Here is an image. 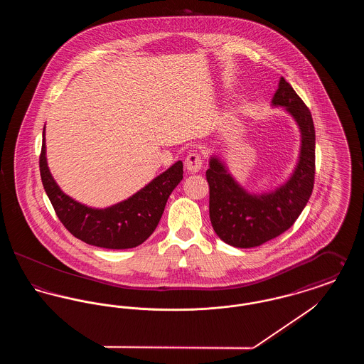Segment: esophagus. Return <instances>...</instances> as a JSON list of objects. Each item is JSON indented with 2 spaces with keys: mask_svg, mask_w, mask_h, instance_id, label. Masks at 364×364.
<instances>
[{
  "mask_svg": "<svg viewBox=\"0 0 364 364\" xmlns=\"http://www.w3.org/2000/svg\"><path fill=\"white\" fill-rule=\"evenodd\" d=\"M202 165H203V159H202V156L196 154V153L188 154L186 158V162H184V166H186L187 172H191V173L199 172L202 169Z\"/></svg>",
  "mask_w": 364,
  "mask_h": 364,
  "instance_id": "esophagus-1",
  "label": "esophagus"
}]
</instances>
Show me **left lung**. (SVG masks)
Here are the masks:
<instances>
[{
    "label": "left lung",
    "instance_id": "1",
    "mask_svg": "<svg viewBox=\"0 0 364 364\" xmlns=\"http://www.w3.org/2000/svg\"><path fill=\"white\" fill-rule=\"evenodd\" d=\"M300 131V151L291 176L274 190L250 192L229 172L220 154H213L206 172L210 221L218 237L237 248L262 245L288 230L306 208L314 187L315 129L309 107L281 77L272 100Z\"/></svg>",
    "mask_w": 364,
    "mask_h": 364
}]
</instances>
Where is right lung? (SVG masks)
<instances>
[{
    "mask_svg": "<svg viewBox=\"0 0 364 364\" xmlns=\"http://www.w3.org/2000/svg\"><path fill=\"white\" fill-rule=\"evenodd\" d=\"M39 171L43 188L64 226L79 240L109 250L134 248L146 242L156 230L169 195L183 180V162L177 161L125 200L109 208H90L64 193L53 178L45 128Z\"/></svg>",
    "mask_w": 364,
    "mask_h": 364,
    "instance_id": "right-lung-1",
    "label": "right lung"
}]
</instances>
